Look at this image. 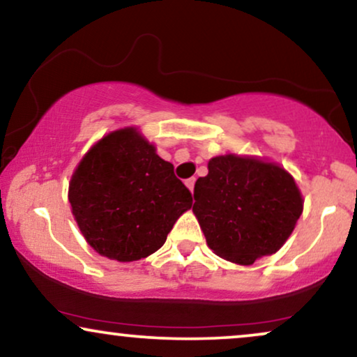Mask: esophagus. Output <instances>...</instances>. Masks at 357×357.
I'll list each match as a JSON object with an SVG mask.
<instances>
[{
	"mask_svg": "<svg viewBox=\"0 0 357 357\" xmlns=\"http://www.w3.org/2000/svg\"><path fill=\"white\" fill-rule=\"evenodd\" d=\"M194 183H196V179L194 178H189V179H186V186H188V189L189 191H194Z\"/></svg>",
	"mask_w": 357,
	"mask_h": 357,
	"instance_id": "1",
	"label": "esophagus"
}]
</instances>
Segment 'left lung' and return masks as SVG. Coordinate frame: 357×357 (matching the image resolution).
<instances>
[{"mask_svg":"<svg viewBox=\"0 0 357 357\" xmlns=\"http://www.w3.org/2000/svg\"><path fill=\"white\" fill-rule=\"evenodd\" d=\"M194 186L192 212L207 245L222 259L250 265L285 243L303 212L295 179L275 163L225 155Z\"/></svg>","mask_w":357,"mask_h":357,"instance_id":"1","label":"left lung"}]
</instances>
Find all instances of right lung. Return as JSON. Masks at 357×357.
<instances>
[{"instance_id":"add662e5","label":"right lung","mask_w":357,"mask_h":357,"mask_svg":"<svg viewBox=\"0 0 357 357\" xmlns=\"http://www.w3.org/2000/svg\"><path fill=\"white\" fill-rule=\"evenodd\" d=\"M173 169L137 128L108 133L90 148L69 184L72 214L89 245L119 261L160 249L192 206Z\"/></svg>"}]
</instances>
